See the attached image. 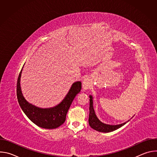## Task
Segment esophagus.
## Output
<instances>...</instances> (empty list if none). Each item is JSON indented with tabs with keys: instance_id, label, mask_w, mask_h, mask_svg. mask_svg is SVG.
Here are the masks:
<instances>
[{
	"instance_id": "esophagus-1",
	"label": "esophagus",
	"mask_w": 157,
	"mask_h": 157,
	"mask_svg": "<svg viewBox=\"0 0 157 157\" xmlns=\"http://www.w3.org/2000/svg\"><path fill=\"white\" fill-rule=\"evenodd\" d=\"M92 86L91 81L89 78H86L83 81H82V88L84 89V90H86V89H88L89 88H90V87Z\"/></svg>"
}]
</instances>
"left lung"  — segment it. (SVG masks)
<instances>
[{
  "label": "left lung",
  "instance_id": "obj_1",
  "mask_svg": "<svg viewBox=\"0 0 157 157\" xmlns=\"http://www.w3.org/2000/svg\"><path fill=\"white\" fill-rule=\"evenodd\" d=\"M90 99H89V124L93 129L101 132H110L117 130V128L121 127L124 124H125L127 122L116 125H107L101 122L96 117L93 105V98L91 96H89Z\"/></svg>",
  "mask_w": 157,
  "mask_h": 157
}]
</instances>
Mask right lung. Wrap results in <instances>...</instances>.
<instances>
[{"label":"right lung","mask_w":157,"mask_h":157,"mask_svg":"<svg viewBox=\"0 0 157 157\" xmlns=\"http://www.w3.org/2000/svg\"><path fill=\"white\" fill-rule=\"evenodd\" d=\"M21 73V70L17 79V96L19 105L25 115L32 122L41 128L53 129L62 125L73 99L81 91V82H74L65 98L58 105L49 109H41L29 104L22 95L20 85Z\"/></svg>","instance_id":"right-lung-1"}]
</instances>
